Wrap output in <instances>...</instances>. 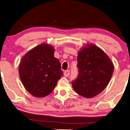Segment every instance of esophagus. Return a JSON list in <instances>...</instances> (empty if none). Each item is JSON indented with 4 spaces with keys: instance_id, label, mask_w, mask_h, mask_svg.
Listing matches in <instances>:
<instances>
[{
    "instance_id": "1",
    "label": "esophagus",
    "mask_w": 130,
    "mask_h": 130,
    "mask_svg": "<svg viewBox=\"0 0 130 130\" xmlns=\"http://www.w3.org/2000/svg\"><path fill=\"white\" fill-rule=\"evenodd\" d=\"M69 74H70V70H66L65 72H64V76L65 77H68Z\"/></svg>"
}]
</instances>
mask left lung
Here are the masks:
<instances>
[{
	"instance_id": "left-lung-1",
	"label": "left lung",
	"mask_w": 130,
	"mask_h": 130,
	"mask_svg": "<svg viewBox=\"0 0 130 130\" xmlns=\"http://www.w3.org/2000/svg\"><path fill=\"white\" fill-rule=\"evenodd\" d=\"M77 77L72 81L76 93L87 98L99 95L111 79L113 65L109 57L95 45L87 44L77 57Z\"/></svg>"
}]
</instances>
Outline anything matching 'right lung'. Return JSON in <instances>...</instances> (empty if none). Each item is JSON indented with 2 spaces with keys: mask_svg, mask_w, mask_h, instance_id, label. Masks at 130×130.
<instances>
[{
  "mask_svg": "<svg viewBox=\"0 0 130 130\" xmlns=\"http://www.w3.org/2000/svg\"><path fill=\"white\" fill-rule=\"evenodd\" d=\"M54 54L52 46L42 44L28 51L21 60L19 76L25 88L34 96L48 95L63 75L59 60Z\"/></svg>",
  "mask_w": 130,
  "mask_h": 130,
  "instance_id": "1",
  "label": "right lung"
}]
</instances>
